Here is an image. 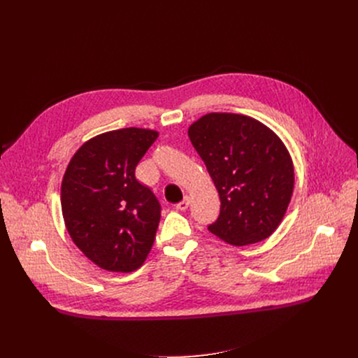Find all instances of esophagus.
Listing matches in <instances>:
<instances>
[{
	"mask_svg": "<svg viewBox=\"0 0 358 358\" xmlns=\"http://www.w3.org/2000/svg\"><path fill=\"white\" fill-rule=\"evenodd\" d=\"M189 206H190V197L185 196L180 203H177L176 208H177L178 210H185L187 208H189Z\"/></svg>",
	"mask_w": 358,
	"mask_h": 358,
	"instance_id": "esophagus-1",
	"label": "esophagus"
}]
</instances>
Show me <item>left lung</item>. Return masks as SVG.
<instances>
[{
    "mask_svg": "<svg viewBox=\"0 0 358 358\" xmlns=\"http://www.w3.org/2000/svg\"><path fill=\"white\" fill-rule=\"evenodd\" d=\"M220 197L208 229L231 245L268 238L283 219L294 185L285 143L261 122L234 113H209L189 127Z\"/></svg>",
    "mask_w": 358,
    "mask_h": 358,
    "instance_id": "left-lung-1",
    "label": "left lung"
}]
</instances>
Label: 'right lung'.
Listing matches in <instances>:
<instances>
[{
	"instance_id": "add662e5",
	"label": "right lung",
	"mask_w": 358,
	"mask_h": 358,
	"mask_svg": "<svg viewBox=\"0 0 358 358\" xmlns=\"http://www.w3.org/2000/svg\"><path fill=\"white\" fill-rule=\"evenodd\" d=\"M158 131L126 127L85 142L65 171L66 229L87 258L107 271L139 268L154 245L161 204L135 169Z\"/></svg>"
}]
</instances>
